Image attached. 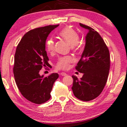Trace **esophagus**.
<instances>
[{
	"label": "esophagus",
	"mask_w": 127,
	"mask_h": 127,
	"mask_svg": "<svg viewBox=\"0 0 127 127\" xmlns=\"http://www.w3.org/2000/svg\"><path fill=\"white\" fill-rule=\"evenodd\" d=\"M61 75H62V76H65V75H66L67 74L65 72H61Z\"/></svg>",
	"instance_id": "esophagus-1"
}]
</instances>
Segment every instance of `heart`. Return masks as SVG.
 Instances as JSON below:
<instances>
[{"label":"heart","instance_id":"obj_1","mask_svg":"<svg viewBox=\"0 0 127 127\" xmlns=\"http://www.w3.org/2000/svg\"><path fill=\"white\" fill-rule=\"evenodd\" d=\"M59 35L64 38L71 46L77 45L80 40V35L77 31L70 27H66L59 32ZM46 50L52 53L54 50V41L52 38L47 40L46 43ZM74 61L71 56H62L59 58L56 65V68L58 69H67L69 68L70 64Z\"/></svg>","mask_w":127,"mask_h":127}]
</instances>
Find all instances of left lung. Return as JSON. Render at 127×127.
I'll return each instance as SVG.
<instances>
[{
  "instance_id": "left-lung-1",
  "label": "left lung",
  "mask_w": 127,
  "mask_h": 127,
  "mask_svg": "<svg viewBox=\"0 0 127 127\" xmlns=\"http://www.w3.org/2000/svg\"><path fill=\"white\" fill-rule=\"evenodd\" d=\"M80 25L88 30L84 51L75 67L83 76L80 79L72 76V90L76 97L87 102L99 96L105 87L110 69V55L105 41L96 31L83 24Z\"/></svg>"
}]
</instances>
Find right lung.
I'll use <instances>...</instances> for the list:
<instances>
[{"label": "right lung", "instance_id": "1", "mask_svg": "<svg viewBox=\"0 0 127 127\" xmlns=\"http://www.w3.org/2000/svg\"><path fill=\"white\" fill-rule=\"evenodd\" d=\"M59 25H48L31 30L24 34L16 47L13 71L16 86L25 99L42 104L50 99V92L57 73L48 77L40 75L42 67L49 65L45 50L46 41L50 32Z\"/></svg>", "mask_w": 127, "mask_h": 127}]
</instances>
